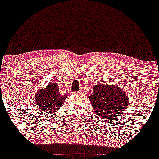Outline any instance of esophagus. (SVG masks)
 Instances as JSON below:
<instances>
[{
	"instance_id": "obj_1",
	"label": "esophagus",
	"mask_w": 159,
	"mask_h": 159,
	"mask_svg": "<svg viewBox=\"0 0 159 159\" xmlns=\"http://www.w3.org/2000/svg\"><path fill=\"white\" fill-rule=\"evenodd\" d=\"M78 93H79V94H82V91H79V92Z\"/></svg>"
}]
</instances>
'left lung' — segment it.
I'll use <instances>...</instances> for the list:
<instances>
[{
  "label": "left lung",
  "instance_id": "obj_1",
  "mask_svg": "<svg viewBox=\"0 0 159 159\" xmlns=\"http://www.w3.org/2000/svg\"><path fill=\"white\" fill-rule=\"evenodd\" d=\"M92 89L93 94L89 96V99L93 109L102 119L115 121L129 106L126 92L115 84H97Z\"/></svg>",
  "mask_w": 159,
  "mask_h": 159
}]
</instances>
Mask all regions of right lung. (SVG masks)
<instances>
[{"label":"right lung","instance_id":"1","mask_svg":"<svg viewBox=\"0 0 159 159\" xmlns=\"http://www.w3.org/2000/svg\"><path fill=\"white\" fill-rule=\"evenodd\" d=\"M67 97L68 94H60L58 85L53 81L37 91L34 102L41 111L51 115L63 106Z\"/></svg>","mask_w":159,"mask_h":159}]
</instances>
